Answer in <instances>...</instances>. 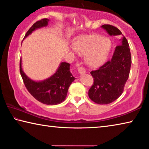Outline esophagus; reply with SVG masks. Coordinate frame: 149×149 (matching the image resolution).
<instances>
[{"label":"esophagus","mask_w":149,"mask_h":149,"mask_svg":"<svg viewBox=\"0 0 149 149\" xmlns=\"http://www.w3.org/2000/svg\"><path fill=\"white\" fill-rule=\"evenodd\" d=\"M78 72H79V73L80 74H85V72H86V71H85V68H84L83 67H79L78 68Z\"/></svg>","instance_id":"obj_1"}]
</instances>
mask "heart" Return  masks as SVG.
<instances>
[{
	"mask_svg": "<svg viewBox=\"0 0 149 149\" xmlns=\"http://www.w3.org/2000/svg\"><path fill=\"white\" fill-rule=\"evenodd\" d=\"M72 49L81 56H85V62L90 67L101 65L107 59L112 43L110 40L99 34L83 35L72 42Z\"/></svg>",
	"mask_w": 149,
	"mask_h": 149,
	"instance_id": "b5f03b06",
	"label": "heart"
}]
</instances>
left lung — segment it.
<instances>
[{
  "label": "left lung",
  "mask_w": 149,
  "mask_h": 149,
  "mask_svg": "<svg viewBox=\"0 0 149 149\" xmlns=\"http://www.w3.org/2000/svg\"><path fill=\"white\" fill-rule=\"evenodd\" d=\"M101 27L110 36L122 35L117 27L111 25L104 24ZM120 41L111 60L97 70L91 72L94 82L88 94L91 100L97 104H107L116 100L122 94L129 77L132 64L130 46L123 35Z\"/></svg>",
  "instance_id": "1"
}]
</instances>
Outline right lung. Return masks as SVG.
<instances>
[{"mask_svg":"<svg viewBox=\"0 0 149 149\" xmlns=\"http://www.w3.org/2000/svg\"><path fill=\"white\" fill-rule=\"evenodd\" d=\"M49 22V19L44 18L35 22L27 31L24 39L35 29L47 26ZM70 65L67 62L60 63L56 73L41 81H35L25 74L22 68V59L19 62V72L25 86L35 99L47 105H56L65 100L68 88L75 80L70 72Z\"/></svg>","mask_w":149,"mask_h":149,"instance_id":"1","label":"right lung"}]
</instances>
